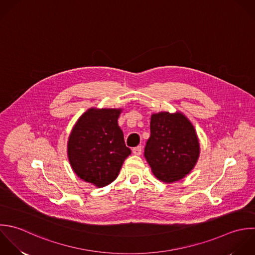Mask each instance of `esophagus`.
Wrapping results in <instances>:
<instances>
[{"mask_svg": "<svg viewBox=\"0 0 255 255\" xmlns=\"http://www.w3.org/2000/svg\"><path fill=\"white\" fill-rule=\"evenodd\" d=\"M132 152H133L134 155L140 156L141 153H142V147H141V146H137V147H135V148L132 149Z\"/></svg>", "mask_w": 255, "mask_h": 255, "instance_id": "1", "label": "esophagus"}]
</instances>
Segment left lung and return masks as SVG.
<instances>
[{"mask_svg":"<svg viewBox=\"0 0 255 255\" xmlns=\"http://www.w3.org/2000/svg\"><path fill=\"white\" fill-rule=\"evenodd\" d=\"M150 129L144 156L153 174L164 183L185 178L200 156L199 139L193 124L180 112H159L151 116Z\"/></svg>","mask_w":255,"mask_h":255,"instance_id":"8db88e82","label":"left lung"}]
</instances>
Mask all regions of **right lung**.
Segmentation results:
<instances>
[{"instance_id": "1", "label": "right lung", "mask_w": 255, "mask_h": 255, "mask_svg": "<svg viewBox=\"0 0 255 255\" xmlns=\"http://www.w3.org/2000/svg\"><path fill=\"white\" fill-rule=\"evenodd\" d=\"M121 109L90 108L69 135L67 156L74 173L98 188L111 184L131 154L118 126Z\"/></svg>"}]
</instances>
